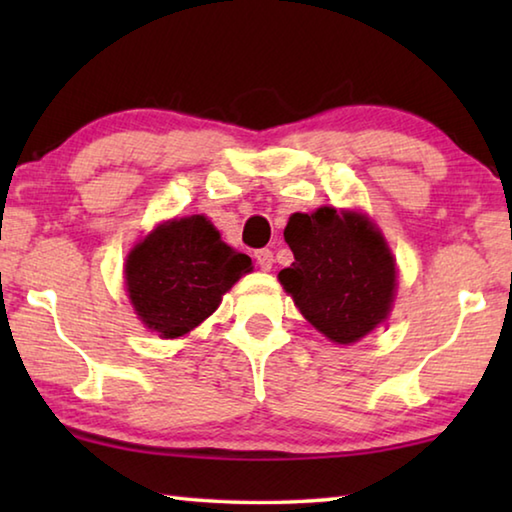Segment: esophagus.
Wrapping results in <instances>:
<instances>
[{"instance_id":"esophagus-1","label":"esophagus","mask_w":512,"mask_h":512,"mask_svg":"<svg viewBox=\"0 0 512 512\" xmlns=\"http://www.w3.org/2000/svg\"><path fill=\"white\" fill-rule=\"evenodd\" d=\"M255 259H257V264H259V268H262V271H271V266H273V250L259 248V250H255Z\"/></svg>"}]
</instances>
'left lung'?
Here are the masks:
<instances>
[{
    "mask_svg": "<svg viewBox=\"0 0 512 512\" xmlns=\"http://www.w3.org/2000/svg\"><path fill=\"white\" fill-rule=\"evenodd\" d=\"M284 241L293 262L277 280L311 325L329 341L350 345L384 323L397 273L391 248L359 212L318 207L291 214Z\"/></svg>",
    "mask_w": 512,
    "mask_h": 512,
    "instance_id": "1",
    "label": "left lung"
}]
</instances>
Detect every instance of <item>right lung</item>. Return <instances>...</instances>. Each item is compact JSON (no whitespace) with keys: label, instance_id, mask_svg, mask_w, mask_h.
Listing matches in <instances>:
<instances>
[{"label":"right lung","instance_id":"1","mask_svg":"<svg viewBox=\"0 0 512 512\" xmlns=\"http://www.w3.org/2000/svg\"><path fill=\"white\" fill-rule=\"evenodd\" d=\"M250 264L203 214L171 219L128 253V298L144 327L162 339H178L214 314Z\"/></svg>","mask_w":512,"mask_h":512}]
</instances>
